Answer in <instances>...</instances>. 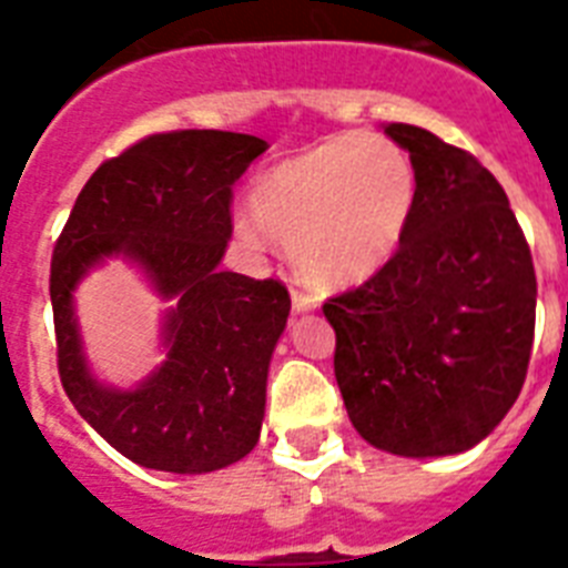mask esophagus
Here are the masks:
<instances>
[{"instance_id":"1","label":"esophagus","mask_w":568,"mask_h":568,"mask_svg":"<svg viewBox=\"0 0 568 568\" xmlns=\"http://www.w3.org/2000/svg\"><path fill=\"white\" fill-rule=\"evenodd\" d=\"M315 306H318V303H315V297H312V294L301 292V288H294V292H292V310L297 312V315H301V312L315 310Z\"/></svg>"}]
</instances>
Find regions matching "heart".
I'll use <instances>...</instances> for the list:
<instances>
[{"label": "heart", "mask_w": 568, "mask_h": 568, "mask_svg": "<svg viewBox=\"0 0 568 568\" xmlns=\"http://www.w3.org/2000/svg\"><path fill=\"white\" fill-rule=\"evenodd\" d=\"M418 196L404 146L372 132L329 138L267 168L241 214L244 239L274 235L310 283L342 288L374 276L404 241Z\"/></svg>", "instance_id": "b5f03b06"}]
</instances>
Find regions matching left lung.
<instances>
[{
	"instance_id": "left-lung-1",
	"label": "left lung",
	"mask_w": 568,
	"mask_h": 568,
	"mask_svg": "<svg viewBox=\"0 0 568 568\" xmlns=\"http://www.w3.org/2000/svg\"><path fill=\"white\" fill-rule=\"evenodd\" d=\"M409 153L418 196L400 247L359 288L329 297L336 379L368 445L397 457L475 448L521 392L537 274L493 173L427 129H383Z\"/></svg>"
}]
</instances>
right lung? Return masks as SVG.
Returning a JSON list of instances; mask_svg holds the SVG:
<instances>
[{
	"instance_id": "add662e5",
	"label": "right lung",
	"mask_w": 568,
	"mask_h": 568,
	"mask_svg": "<svg viewBox=\"0 0 568 568\" xmlns=\"http://www.w3.org/2000/svg\"><path fill=\"white\" fill-rule=\"evenodd\" d=\"M256 135L182 129L150 135L84 182L52 253L58 374L84 422L155 471L205 475L256 448L271 356L292 310L276 280L223 271L232 185L265 153ZM126 257L172 310L165 363L132 389L105 387L83 356L74 285Z\"/></svg>"
}]
</instances>
